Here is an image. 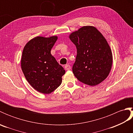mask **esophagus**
<instances>
[{"label": "esophagus", "mask_w": 133, "mask_h": 133, "mask_svg": "<svg viewBox=\"0 0 133 133\" xmlns=\"http://www.w3.org/2000/svg\"><path fill=\"white\" fill-rule=\"evenodd\" d=\"M64 68H65V69H66V70H70V69H71V66H70V65H69V64H66V65H65Z\"/></svg>", "instance_id": "34e87169"}]
</instances>
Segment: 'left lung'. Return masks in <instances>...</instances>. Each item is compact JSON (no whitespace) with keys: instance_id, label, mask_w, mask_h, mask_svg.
Returning a JSON list of instances; mask_svg holds the SVG:
<instances>
[{"instance_id":"obj_1","label":"left lung","mask_w":133,"mask_h":133,"mask_svg":"<svg viewBox=\"0 0 133 133\" xmlns=\"http://www.w3.org/2000/svg\"><path fill=\"white\" fill-rule=\"evenodd\" d=\"M70 39L77 48L72 66L75 77L89 86L99 84L107 77L112 63L111 50L106 39L92 26H83L71 33Z\"/></svg>"}]
</instances>
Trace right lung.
Returning <instances> with one entry per match:
<instances>
[{
  "label": "right lung",
  "mask_w": 133,
  "mask_h": 133,
  "mask_svg": "<svg viewBox=\"0 0 133 133\" xmlns=\"http://www.w3.org/2000/svg\"><path fill=\"white\" fill-rule=\"evenodd\" d=\"M57 36H37L24 46L22 70L30 85L43 94H50L61 85L65 70L51 54Z\"/></svg>",
  "instance_id": "right-lung-1"
}]
</instances>
